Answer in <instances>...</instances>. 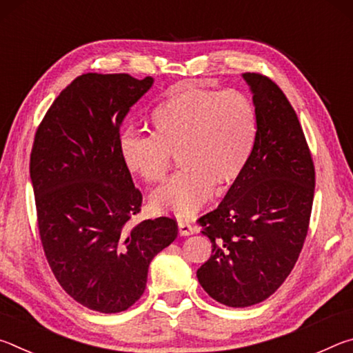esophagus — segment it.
<instances>
[{"label": "esophagus", "mask_w": 353, "mask_h": 353, "mask_svg": "<svg viewBox=\"0 0 353 353\" xmlns=\"http://www.w3.org/2000/svg\"><path fill=\"white\" fill-rule=\"evenodd\" d=\"M177 227H179V235H181V236H188V235L194 234V227L191 225L188 221L181 219L177 223Z\"/></svg>", "instance_id": "1"}]
</instances>
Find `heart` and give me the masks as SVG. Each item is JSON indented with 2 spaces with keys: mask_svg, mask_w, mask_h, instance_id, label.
<instances>
[{
  "mask_svg": "<svg viewBox=\"0 0 353 353\" xmlns=\"http://www.w3.org/2000/svg\"><path fill=\"white\" fill-rule=\"evenodd\" d=\"M155 134L126 129L119 152L126 168L145 182H162L172 155L183 171L155 190L154 210L191 218L213 198L214 185L240 179L256 140L255 105L238 90L185 88L170 94L152 112Z\"/></svg>",
  "mask_w": 353,
  "mask_h": 353,
  "instance_id": "obj_1",
  "label": "heart"
}]
</instances>
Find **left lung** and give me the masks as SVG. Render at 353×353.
I'll list each match as a JSON object with an SVG mask.
<instances>
[{
  "instance_id": "8db88e82",
  "label": "left lung",
  "mask_w": 353,
  "mask_h": 353,
  "mask_svg": "<svg viewBox=\"0 0 353 353\" xmlns=\"http://www.w3.org/2000/svg\"><path fill=\"white\" fill-rule=\"evenodd\" d=\"M256 112V140L238 181L199 224L212 256L196 276L214 301L250 307L277 291L305 241L314 165L294 109L277 83L244 73Z\"/></svg>"
}]
</instances>
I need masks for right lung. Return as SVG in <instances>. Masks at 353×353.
Returning a JSON list of instances; mask_svg holds the SVG:
<instances>
[{
	"label": "right lung",
	"mask_w": 353,
	"mask_h": 353,
	"mask_svg": "<svg viewBox=\"0 0 353 353\" xmlns=\"http://www.w3.org/2000/svg\"><path fill=\"white\" fill-rule=\"evenodd\" d=\"M152 83L151 76L82 74L35 134L29 172L46 260L62 288L93 312L134 305L149 263L177 236L172 218L132 224L141 193L119 152L123 119Z\"/></svg>",
	"instance_id": "1"
}]
</instances>
